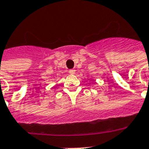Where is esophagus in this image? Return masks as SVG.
I'll list each match as a JSON object with an SVG mask.
<instances>
[{"mask_svg":"<svg viewBox=\"0 0 149 149\" xmlns=\"http://www.w3.org/2000/svg\"><path fill=\"white\" fill-rule=\"evenodd\" d=\"M69 72H70V74H74L75 72H76V70L72 69V70H69Z\"/></svg>","mask_w":149,"mask_h":149,"instance_id":"obj_1","label":"esophagus"}]
</instances>
